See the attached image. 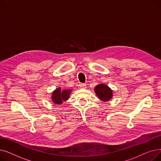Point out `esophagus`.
<instances>
[{
    "instance_id": "esophagus-1",
    "label": "esophagus",
    "mask_w": 161,
    "mask_h": 161,
    "mask_svg": "<svg viewBox=\"0 0 161 161\" xmlns=\"http://www.w3.org/2000/svg\"><path fill=\"white\" fill-rule=\"evenodd\" d=\"M78 87H80L81 89H85V88H86V85L84 83H80L78 85Z\"/></svg>"
}]
</instances>
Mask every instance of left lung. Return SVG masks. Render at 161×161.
<instances>
[{
    "mask_svg": "<svg viewBox=\"0 0 161 161\" xmlns=\"http://www.w3.org/2000/svg\"><path fill=\"white\" fill-rule=\"evenodd\" d=\"M97 97L103 101H108L112 97V91L105 84H99L95 88Z\"/></svg>",
    "mask_w": 161,
    "mask_h": 161,
    "instance_id": "obj_1",
    "label": "left lung"
}]
</instances>
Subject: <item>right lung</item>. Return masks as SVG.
Instances as JSON below:
<instances>
[{
	"instance_id": "obj_1",
	"label": "right lung",
	"mask_w": 161,
	"mask_h": 161,
	"mask_svg": "<svg viewBox=\"0 0 161 161\" xmlns=\"http://www.w3.org/2000/svg\"><path fill=\"white\" fill-rule=\"evenodd\" d=\"M70 92V89L61 91V88L57 89L52 94L53 102L57 104H62L63 101L68 100V98H69Z\"/></svg>"
}]
</instances>
